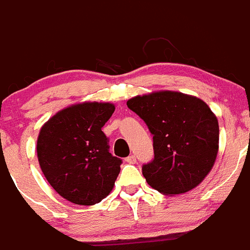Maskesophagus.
<instances>
[{
  "label": "esophagus",
  "mask_w": 250,
  "mask_h": 250,
  "mask_svg": "<svg viewBox=\"0 0 250 250\" xmlns=\"http://www.w3.org/2000/svg\"><path fill=\"white\" fill-rule=\"evenodd\" d=\"M125 161H127L128 164H135V162H137V157H135L134 155H129L128 157H125Z\"/></svg>",
  "instance_id": "esophagus-1"
}]
</instances>
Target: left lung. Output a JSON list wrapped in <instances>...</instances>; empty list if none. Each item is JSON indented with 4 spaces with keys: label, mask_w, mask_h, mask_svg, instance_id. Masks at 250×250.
I'll list each match as a JSON object with an SVG mask.
<instances>
[{
    "label": "left lung",
    "mask_w": 250,
    "mask_h": 250,
    "mask_svg": "<svg viewBox=\"0 0 250 250\" xmlns=\"http://www.w3.org/2000/svg\"><path fill=\"white\" fill-rule=\"evenodd\" d=\"M127 106L152 134L154 159L142 168L147 184L165 195H176L202 183L219 151V122L209 106L169 90L135 96Z\"/></svg>",
    "instance_id": "1"
}]
</instances>
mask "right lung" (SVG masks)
<instances>
[{"label": "right lung", "instance_id": "1", "mask_svg": "<svg viewBox=\"0 0 250 250\" xmlns=\"http://www.w3.org/2000/svg\"><path fill=\"white\" fill-rule=\"evenodd\" d=\"M115 112L110 103H82L61 110L41 127L39 164L48 183L77 205H94L107 197L122 160L108 151L101 128Z\"/></svg>", "mask_w": 250, "mask_h": 250}]
</instances>
